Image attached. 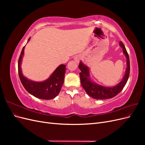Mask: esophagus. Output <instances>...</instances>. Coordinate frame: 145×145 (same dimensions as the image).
Returning <instances> with one entry per match:
<instances>
[{
  "label": "esophagus",
  "instance_id": "1",
  "mask_svg": "<svg viewBox=\"0 0 145 145\" xmlns=\"http://www.w3.org/2000/svg\"><path fill=\"white\" fill-rule=\"evenodd\" d=\"M80 59H81V57L80 56H76L75 57H74V60H75V62H76L77 63H79Z\"/></svg>",
  "mask_w": 145,
  "mask_h": 145
}]
</instances>
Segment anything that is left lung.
<instances>
[{
    "label": "left lung",
    "instance_id": "1",
    "mask_svg": "<svg viewBox=\"0 0 145 145\" xmlns=\"http://www.w3.org/2000/svg\"><path fill=\"white\" fill-rule=\"evenodd\" d=\"M119 45L122 48L123 53L126 57V68L121 80L115 86L109 87L104 86L95 83L91 77L89 67L80 61L79 65H78V68L81 71L80 72L81 84L86 91V94L91 96V97L95 99L100 100L111 99L115 97L118 93H120L125 86L128 80L130 72L129 58L123 43L120 42Z\"/></svg>",
    "mask_w": 145,
    "mask_h": 145
}]
</instances>
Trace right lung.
Wrapping results in <instances>:
<instances>
[{
    "mask_svg": "<svg viewBox=\"0 0 145 145\" xmlns=\"http://www.w3.org/2000/svg\"><path fill=\"white\" fill-rule=\"evenodd\" d=\"M28 39L27 43L29 41ZM25 46L22 50L18 62V72L20 80L25 89L36 98L51 100L57 96L61 90L66 72V65H60L47 79L41 82L30 80L24 76L22 71L21 64L24 55Z\"/></svg>",
    "mask_w": 145,
    "mask_h": 145,
    "instance_id": "right-lung-1",
    "label": "right lung"
}]
</instances>
